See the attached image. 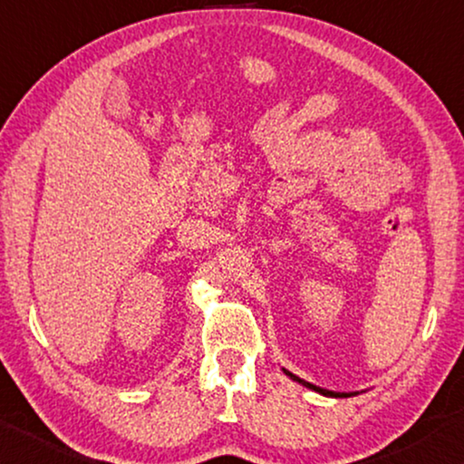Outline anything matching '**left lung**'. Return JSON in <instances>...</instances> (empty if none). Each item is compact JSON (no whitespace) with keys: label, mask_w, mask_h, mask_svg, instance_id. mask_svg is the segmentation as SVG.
<instances>
[{"label":"left lung","mask_w":464,"mask_h":464,"mask_svg":"<svg viewBox=\"0 0 464 464\" xmlns=\"http://www.w3.org/2000/svg\"><path fill=\"white\" fill-rule=\"evenodd\" d=\"M288 373V372H286ZM290 378L293 380H296L299 382V384H304V386H307V388H312V391H316V392H320V394H326V397H350V394H343V392H333V391H323V388H318V386H314V384H310V382H304L301 378H296V375H293V373H288Z\"/></svg>","instance_id":"8db88e82"}]
</instances>
